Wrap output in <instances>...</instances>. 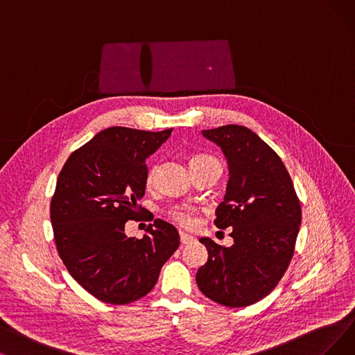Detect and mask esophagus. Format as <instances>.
<instances>
[{
	"label": "esophagus",
	"mask_w": 355,
	"mask_h": 355,
	"mask_svg": "<svg viewBox=\"0 0 355 355\" xmlns=\"http://www.w3.org/2000/svg\"><path fill=\"white\" fill-rule=\"evenodd\" d=\"M193 240H195L193 236H191V234H188V233L180 232V242H182V245H189V243L193 242Z\"/></svg>",
	"instance_id": "esophagus-1"
}]
</instances>
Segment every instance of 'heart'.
I'll list each match as a JSON object with an SVG mask.
<instances>
[{
    "instance_id": "1",
    "label": "heart",
    "mask_w": 355,
    "mask_h": 355,
    "mask_svg": "<svg viewBox=\"0 0 355 355\" xmlns=\"http://www.w3.org/2000/svg\"><path fill=\"white\" fill-rule=\"evenodd\" d=\"M195 159H208V157H205V155H195L192 160ZM154 175H155V166H151L147 172V183L153 182ZM170 216H172V218L183 227H192L196 223L195 211L189 207H176L170 211Z\"/></svg>"
}]
</instances>
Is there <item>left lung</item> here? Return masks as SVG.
Instances as JSON below:
<instances>
[{"label": "left lung", "instance_id": "1", "mask_svg": "<svg viewBox=\"0 0 355 355\" xmlns=\"http://www.w3.org/2000/svg\"><path fill=\"white\" fill-rule=\"evenodd\" d=\"M229 164V182L216 211L218 229L233 227L234 245L201 237L208 261L196 284L208 299L227 307L262 300L286 274L302 224L300 201L278 154L246 126L204 130Z\"/></svg>", "mask_w": 355, "mask_h": 355}]
</instances>
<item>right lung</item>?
Listing matches in <instances>:
<instances>
[{"label": "right lung", "mask_w": 355, "mask_h": 355, "mask_svg": "<svg viewBox=\"0 0 355 355\" xmlns=\"http://www.w3.org/2000/svg\"><path fill=\"white\" fill-rule=\"evenodd\" d=\"M172 131L110 126L71 154L56 180V249L71 277L97 300L128 304L144 297L179 248L178 230L160 218L143 239L125 234V223L146 211L137 204L146 193V159Z\"/></svg>", "instance_id": "obj_1"}]
</instances>
